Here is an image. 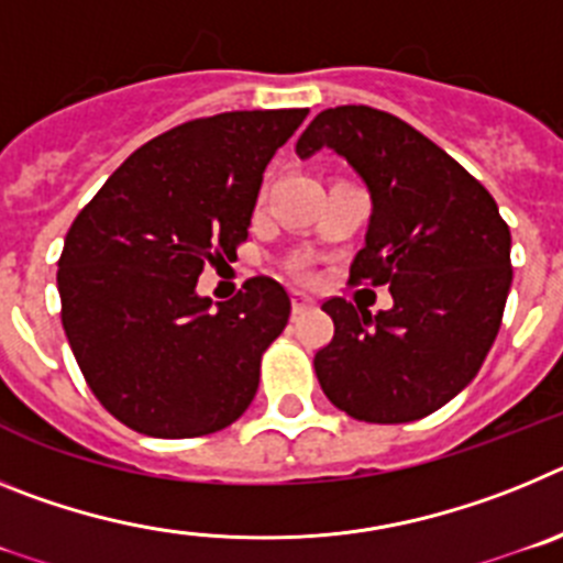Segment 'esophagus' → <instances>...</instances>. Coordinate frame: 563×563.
Wrapping results in <instances>:
<instances>
[{"label":"esophagus","instance_id":"obj_1","mask_svg":"<svg viewBox=\"0 0 563 563\" xmlns=\"http://www.w3.org/2000/svg\"><path fill=\"white\" fill-rule=\"evenodd\" d=\"M312 307H316V298L307 296V292H301V290H292V312H296V316L312 310Z\"/></svg>","mask_w":563,"mask_h":563}]
</instances>
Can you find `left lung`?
Returning a JSON list of instances; mask_svg holds the SVG:
<instances>
[{
    "label": "left lung",
    "mask_w": 563,
    "mask_h": 563,
    "mask_svg": "<svg viewBox=\"0 0 563 563\" xmlns=\"http://www.w3.org/2000/svg\"><path fill=\"white\" fill-rule=\"evenodd\" d=\"M324 146L372 197L350 285H386L395 305L375 316L346 298L321 305L335 335L316 352L318 383L355 420H420L460 395L494 346L514 282L510 228L476 177L395 114L324 109L296 152Z\"/></svg>",
    "instance_id": "obj_1"
}]
</instances>
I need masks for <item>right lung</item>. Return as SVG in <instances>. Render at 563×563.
Returning a JSON list of instances; mask_svg holds the SVG:
<instances>
[{
  "mask_svg": "<svg viewBox=\"0 0 563 563\" xmlns=\"http://www.w3.org/2000/svg\"><path fill=\"white\" fill-rule=\"evenodd\" d=\"M307 112H222L168 129L129 154L69 225L64 332L92 395L129 429L202 437L251 406L290 296L253 276L211 307L197 278L208 262L236 258L262 174Z\"/></svg>",
  "mask_w": 563,
  "mask_h": 563,
  "instance_id": "1",
  "label": "right lung"
}]
</instances>
